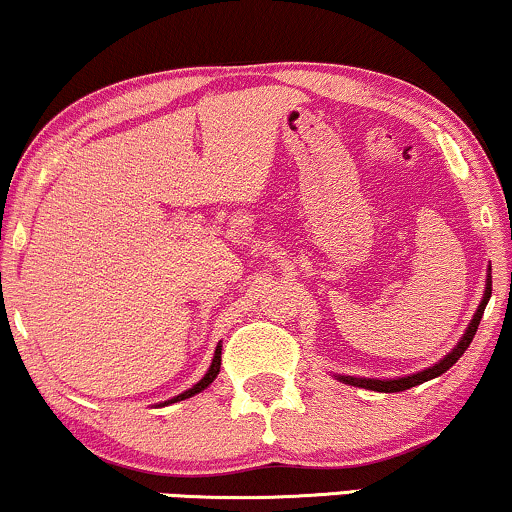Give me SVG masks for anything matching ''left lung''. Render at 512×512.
<instances>
[{
    "instance_id": "left-lung-1",
    "label": "left lung",
    "mask_w": 512,
    "mask_h": 512,
    "mask_svg": "<svg viewBox=\"0 0 512 512\" xmlns=\"http://www.w3.org/2000/svg\"><path fill=\"white\" fill-rule=\"evenodd\" d=\"M489 296H491V266H489V275H487V287H484V296H482V304L477 306V313L472 315L468 330H465L463 337H460V342L456 349H453L449 356L441 358L439 363H434L432 368H425L420 372H415V375H406V377H396V380H370V377H351V375H337V380H342L344 384H351V387H363V389H370V391H384V394H394V391H406L410 387H418V384L427 382V380H434V377L444 375L446 370L451 368L453 363L458 361L460 356H463L465 349H468L472 337H475L477 327H479V320H482V313L484 308L489 304Z\"/></svg>"
}]
</instances>
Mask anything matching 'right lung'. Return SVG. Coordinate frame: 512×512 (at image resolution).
<instances>
[{
    "instance_id": "obj_1",
    "label": "right lung",
    "mask_w": 512,
    "mask_h": 512,
    "mask_svg": "<svg viewBox=\"0 0 512 512\" xmlns=\"http://www.w3.org/2000/svg\"><path fill=\"white\" fill-rule=\"evenodd\" d=\"M220 351H223V349H220V344H218V346H216V353H213V361H211V368H208V372H206V375H204V377H201V380H199L197 384H194V387H192V389L182 391V394H180V396H175V399H170V401H166V406H168V403H178V401H185V399H189V396L199 394V391H204V389L208 387V384H211L213 380H216V377H218V372H220Z\"/></svg>"
}]
</instances>
